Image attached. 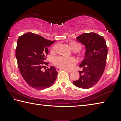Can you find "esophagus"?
<instances>
[{
  "instance_id": "obj_1",
  "label": "esophagus",
  "mask_w": 121,
  "mask_h": 121,
  "mask_svg": "<svg viewBox=\"0 0 121 121\" xmlns=\"http://www.w3.org/2000/svg\"><path fill=\"white\" fill-rule=\"evenodd\" d=\"M56 71H57V72H59V71H62V70H64V71H66L67 72H70L69 71H68V70H67V69H63V68H61L59 67H56Z\"/></svg>"
}]
</instances>
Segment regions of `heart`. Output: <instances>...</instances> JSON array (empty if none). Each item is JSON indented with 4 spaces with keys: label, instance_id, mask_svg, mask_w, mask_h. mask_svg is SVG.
<instances>
[{
    "label": "heart",
    "instance_id": "obj_1",
    "mask_svg": "<svg viewBox=\"0 0 121 121\" xmlns=\"http://www.w3.org/2000/svg\"><path fill=\"white\" fill-rule=\"evenodd\" d=\"M70 47L74 52H78L81 49L82 46L79 43L72 42L70 43ZM56 46H54L52 48V50H54ZM53 62L56 66L63 69L70 70L77 64L76 59L73 57H66L63 56L55 57L53 60Z\"/></svg>",
    "mask_w": 121,
    "mask_h": 121
}]
</instances>
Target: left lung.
I'll use <instances>...</instances> for the list:
<instances>
[{
    "label": "left lung",
    "instance_id": "left-lung-1",
    "mask_svg": "<svg viewBox=\"0 0 121 121\" xmlns=\"http://www.w3.org/2000/svg\"><path fill=\"white\" fill-rule=\"evenodd\" d=\"M77 40L85 46V55L79 67L80 77L73 81L75 86L82 89H89L96 84L104 73L107 62L108 47L104 37L95 32L82 34Z\"/></svg>",
    "mask_w": 121,
    "mask_h": 121
}]
</instances>
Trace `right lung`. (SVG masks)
Returning a JSON list of instances; mask_svg holds the SVG:
<instances>
[{"label":"right lung","mask_w":121,"mask_h":121,"mask_svg":"<svg viewBox=\"0 0 121 121\" xmlns=\"http://www.w3.org/2000/svg\"><path fill=\"white\" fill-rule=\"evenodd\" d=\"M55 41L48 40L32 32H27L19 36L17 40L16 56L22 76L30 86L37 90L49 87L56 79L55 68L43 72L41 69L48 63L44 62L48 54V47Z\"/></svg>","instance_id":"right-lung-1"}]
</instances>
